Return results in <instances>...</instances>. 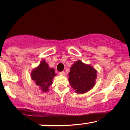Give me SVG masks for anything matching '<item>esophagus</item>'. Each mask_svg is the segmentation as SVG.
I'll list each match as a JSON object with an SVG mask.
<instances>
[{"label":"esophagus","mask_w":130,"mask_h":130,"mask_svg":"<svg viewBox=\"0 0 130 130\" xmlns=\"http://www.w3.org/2000/svg\"><path fill=\"white\" fill-rule=\"evenodd\" d=\"M59 74H60V75H61V76H65V73L63 71V72H60V73H59Z\"/></svg>","instance_id":"34e87169"}]
</instances>
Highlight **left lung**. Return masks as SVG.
Returning <instances> with one entry per match:
<instances>
[{"label": "left lung", "mask_w": 130, "mask_h": 130, "mask_svg": "<svg viewBox=\"0 0 130 130\" xmlns=\"http://www.w3.org/2000/svg\"><path fill=\"white\" fill-rule=\"evenodd\" d=\"M97 72L96 69L91 65L78 60L70 68L68 81L76 93H85L95 85Z\"/></svg>", "instance_id": "8db88e82"}]
</instances>
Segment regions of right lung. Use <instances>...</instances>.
Segmentation results:
<instances>
[{
  "label": "right lung",
  "instance_id": "add662e5",
  "mask_svg": "<svg viewBox=\"0 0 130 130\" xmlns=\"http://www.w3.org/2000/svg\"><path fill=\"white\" fill-rule=\"evenodd\" d=\"M31 79L43 92H47L52 85L53 80L57 74L53 68H50L45 60L41 61L31 72Z\"/></svg>",
  "mask_w": 130,
  "mask_h": 130
}]
</instances>
